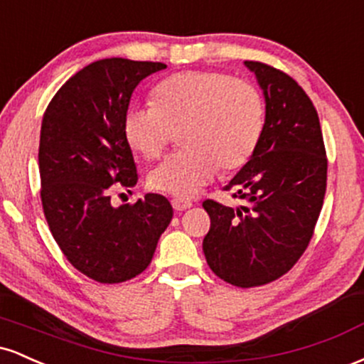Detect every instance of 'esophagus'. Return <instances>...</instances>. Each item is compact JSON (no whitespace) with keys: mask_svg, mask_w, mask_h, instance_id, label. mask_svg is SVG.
<instances>
[{"mask_svg":"<svg viewBox=\"0 0 364 364\" xmlns=\"http://www.w3.org/2000/svg\"><path fill=\"white\" fill-rule=\"evenodd\" d=\"M171 205H173L174 210H186V208H190L193 203L190 202V200H185V198H173L171 200Z\"/></svg>","mask_w":364,"mask_h":364,"instance_id":"obj_1","label":"esophagus"}]
</instances>
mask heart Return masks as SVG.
Masks as SVG:
<instances>
[{
    "mask_svg": "<svg viewBox=\"0 0 364 364\" xmlns=\"http://www.w3.org/2000/svg\"><path fill=\"white\" fill-rule=\"evenodd\" d=\"M265 106L250 82L220 72H179L152 89V106H129L123 116L127 144L147 161L157 159L179 132L181 152L149 173L152 190L190 198L217 169L243 168L262 136Z\"/></svg>",
    "mask_w": 364,
    "mask_h": 364,
    "instance_id": "obj_1",
    "label": "heart"
}]
</instances>
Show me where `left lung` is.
I'll return each instance as SVG.
<instances>
[{
  "instance_id": "left-lung-1",
  "label": "left lung",
  "mask_w": 364,
  "mask_h": 364,
  "mask_svg": "<svg viewBox=\"0 0 364 364\" xmlns=\"http://www.w3.org/2000/svg\"><path fill=\"white\" fill-rule=\"evenodd\" d=\"M265 95V123L252 159L224 186L240 208L205 200L210 229L203 253L217 277L257 287L282 277L310 245L327 190L318 114L289 75L245 61Z\"/></svg>"
}]
</instances>
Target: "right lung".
Returning <instances> with one entry per match:
<instances>
[{"label":"right lung","instance_id":"obj_1","mask_svg":"<svg viewBox=\"0 0 364 364\" xmlns=\"http://www.w3.org/2000/svg\"><path fill=\"white\" fill-rule=\"evenodd\" d=\"M164 63L106 58L70 78L49 102L41 127V200L63 255L101 284L129 281L152 262L173 219L168 198L147 193L112 207L111 191L139 181L123 136L133 90Z\"/></svg>","mask_w":364,"mask_h":364}]
</instances>
